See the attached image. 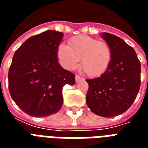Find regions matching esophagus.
<instances>
[{
  "instance_id": "34e87169",
  "label": "esophagus",
  "mask_w": 148,
  "mask_h": 148,
  "mask_svg": "<svg viewBox=\"0 0 148 148\" xmlns=\"http://www.w3.org/2000/svg\"><path fill=\"white\" fill-rule=\"evenodd\" d=\"M83 77H82L81 76H79V75H76V76H75V81H76L77 82H80V81L82 80H83Z\"/></svg>"
}]
</instances>
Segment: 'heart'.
I'll list each match as a JSON object with an SVG mask.
<instances>
[{
  "instance_id": "heart-1",
  "label": "heart",
  "mask_w": 148,
  "mask_h": 148,
  "mask_svg": "<svg viewBox=\"0 0 148 148\" xmlns=\"http://www.w3.org/2000/svg\"><path fill=\"white\" fill-rule=\"evenodd\" d=\"M112 57L108 42L83 35L72 37L68 47L60 44L57 48V58L62 67L72 71L77 67L81 58V65L90 77L104 74L111 63Z\"/></svg>"
}]
</instances>
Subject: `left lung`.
I'll return each instance as SVG.
<instances>
[{"instance_id": "obj_1", "label": "left lung", "mask_w": 148, "mask_h": 148, "mask_svg": "<svg viewBox=\"0 0 148 148\" xmlns=\"http://www.w3.org/2000/svg\"><path fill=\"white\" fill-rule=\"evenodd\" d=\"M111 47L112 57L107 71L100 77L86 79V104L93 113L113 117L127 111L140 88L141 65L135 50L112 34L101 36Z\"/></svg>"}]
</instances>
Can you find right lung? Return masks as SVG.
<instances>
[{"instance_id":"1","label":"right lung","mask_w":148,"mask_h":148,"mask_svg":"<svg viewBox=\"0 0 148 148\" xmlns=\"http://www.w3.org/2000/svg\"><path fill=\"white\" fill-rule=\"evenodd\" d=\"M63 34L48 30L32 36L16 51L8 71V90L27 114L39 117L61 109L62 88L75 83V74L58 63L57 48Z\"/></svg>"}]
</instances>
